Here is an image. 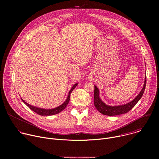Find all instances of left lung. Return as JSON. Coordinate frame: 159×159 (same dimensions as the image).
<instances>
[{
    "mask_svg": "<svg viewBox=\"0 0 159 159\" xmlns=\"http://www.w3.org/2000/svg\"><path fill=\"white\" fill-rule=\"evenodd\" d=\"M146 77L145 80V83L143 89L140 91V94L136 97L132 101L126 104L125 105L118 106H110L106 105L99 98V93L98 88L94 85V103L96 109L102 115H107V116H116L120 115L129 111L139 101V100L142 98L143 93L145 91V89L146 86Z\"/></svg>",
    "mask_w": 159,
    "mask_h": 159,
    "instance_id": "1",
    "label": "left lung"
}]
</instances>
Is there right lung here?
Instances as JSON below:
<instances>
[{
    "instance_id": "right-lung-1",
    "label": "right lung",
    "mask_w": 159,
    "mask_h": 159,
    "mask_svg": "<svg viewBox=\"0 0 159 159\" xmlns=\"http://www.w3.org/2000/svg\"><path fill=\"white\" fill-rule=\"evenodd\" d=\"M78 84H75L71 89V90H70V92L69 93V95H68V97L65 101V102H64L61 105H60V106L54 108V109H41V108H39V107H36L34 106H32L30 104H28V103H26L23 99H21L22 101L24 102V103L28 107H30L32 111H33L34 112H35L37 114H38L39 115L41 116H51V115H54L56 114H58V113L60 112L61 111H63L67 106V104H69L70 99V94L72 92V90L76 87L77 85Z\"/></svg>"
}]
</instances>
